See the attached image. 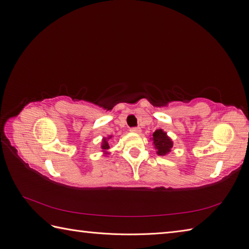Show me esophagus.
Here are the masks:
<instances>
[{
	"label": "esophagus",
	"instance_id": "34e87169",
	"mask_svg": "<svg viewBox=\"0 0 249 249\" xmlns=\"http://www.w3.org/2000/svg\"><path fill=\"white\" fill-rule=\"evenodd\" d=\"M130 131L133 132V133H140L141 129H140V127H138V126H133V127H131Z\"/></svg>",
	"mask_w": 249,
	"mask_h": 249
}]
</instances>
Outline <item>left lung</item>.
Returning a JSON list of instances; mask_svg holds the SVG:
<instances>
[{
    "mask_svg": "<svg viewBox=\"0 0 249 249\" xmlns=\"http://www.w3.org/2000/svg\"><path fill=\"white\" fill-rule=\"evenodd\" d=\"M153 140L155 148L157 149V154L160 156H165L168 154L173 145L171 139L161 129L155 131L153 134Z\"/></svg>",
    "mask_w": 249,
    "mask_h": 249,
    "instance_id": "obj_1",
    "label": "left lung"
}]
</instances>
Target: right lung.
<instances>
[{
	"instance_id": "1",
	"label": "right lung",
	"mask_w": 249,
	"mask_h": 249,
	"mask_svg": "<svg viewBox=\"0 0 249 249\" xmlns=\"http://www.w3.org/2000/svg\"><path fill=\"white\" fill-rule=\"evenodd\" d=\"M111 137V136H110ZM109 137V138H110ZM110 146H109V143L107 142V140H106V138H105L104 140H103V144H102V148L104 149V150H107L108 148H109Z\"/></svg>"
}]
</instances>
